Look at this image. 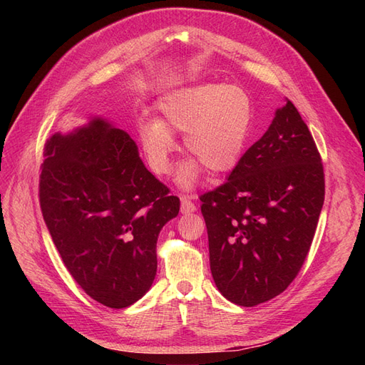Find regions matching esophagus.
Segmentation results:
<instances>
[{
  "label": "esophagus",
  "instance_id": "1",
  "mask_svg": "<svg viewBox=\"0 0 365 365\" xmlns=\"http://www.w3.org/2000/svg\"><path fill=\"white\" fill-rule=\"evenodd\" d=\"M196 212V205L192 202V196L181 197V213H193Z\"/></svg>",
  "mask_w": 365,
  "mask_h": 365
}]
</instances>
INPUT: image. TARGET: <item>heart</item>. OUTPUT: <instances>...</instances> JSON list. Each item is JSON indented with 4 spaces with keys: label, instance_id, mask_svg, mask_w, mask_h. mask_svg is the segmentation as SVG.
Instances as JSON below:
<instances>
[{
    "label": "heart",
    "instance_id": "heart-1",
    "mask_svg": "<svg viewBox=\"0 0 365 365\" xmlns=\"http://www.w3.org/2000/svg\"><path fill=\"white\" fill-rule=\"evenodd\" d=\"M158 120H140L143 152L153 173L165 175L178 149L173 134H184L192 153L176 172V184L193 189L202 165L213 175H225L239 164L252 126V102L247 91L225 83H200L176 88L158 98Z\"/></svg>",
    "mask_w": 365,
    "mask_h": 365
}]
</instances>
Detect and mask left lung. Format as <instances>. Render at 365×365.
Instances as JSON below:
<instances>
[{
	"instance_id": "left-lung-1",
	"label": "left lung",
	"mask_w": 365,
	"mask_h": 365,
	"mask_svg": "<svg viewBox=\"0 0 365 365\" xmlns=\"http://www.w3.org/2000/svg\"><path fill=\"white\" fill-rule=\"evenodd\" d=\"M201 201L219 292L252 307L288 288L311 248L324 202L322 158L291 101L275 111L228 180Z\"/></svg>"
}]
</instances>
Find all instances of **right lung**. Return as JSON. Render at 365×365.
Listing matches in <instances>:
<instances>
[{
    "label": "right lung",
    "mask_w": 365,
    "mask_h": 365,
    "mask_svg": "<svg viewBox=\"0 0 365 365\" xmlns=\"http://www.w3.org/2000/svg\"><path fill=\"white\" fill-rule=\"evenodd\" d=\"M39 201L71 277L96 302L123 309L157 275L161 228L180 200L143 164L135 141L103 117L43 148Z\"/></svg>",
    "instance_id": "right-lung-1"
}]
</instances>
